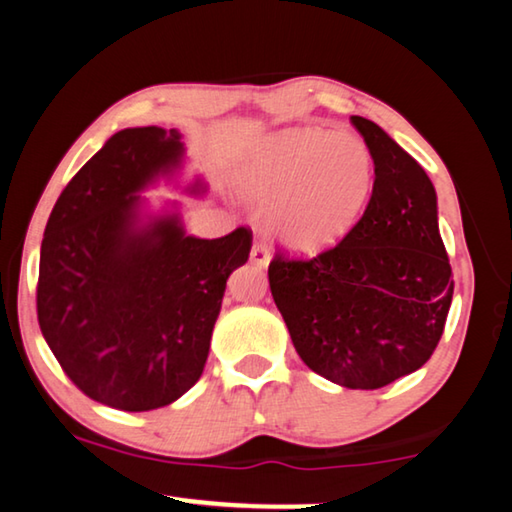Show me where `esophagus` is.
<instances>
[{
  "label": "esophagus",
  "instance_id": "esophagus-1",
  "mask_svg": "<svg viewBox=\"0 0 512 512\" xmlns=\"http://www.w3.org/2000/svg\"><path fill=\"white\" fill-rule=\"evenodd\" d=\"M250 262L266 268L268 262H271V250H268V246L262 244V241H255L253 248H250Z\"/></svg>",
  "mask_w": 512,
  "mask_h": 512
}]
</instances>
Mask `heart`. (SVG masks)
<instances>
[{"mask_svg":"<svg viewBox=\"0 0 512 512\" xmlns=\"http://www.w3.org/2000/svg\"><path fill=\"white\" fill-rule=\"evenodd\" d=\"M250 196L268 203V225L289 248L339 244L366 212L375 185L370 146L352 133L298 128L259 146L239 171Z\"/></svg>","mask_w":512,"mask_h":512,"instance_id":"b5f03b06","label":"heart"}]
</instances>
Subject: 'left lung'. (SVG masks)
<instances>
[{"instance_id": "8db88e82", "label": "left lung", "mask_w": 512, "mask_h": 512, "mask_svg": "<svg viewBox=\"0 0 512 512\" xmlns=\"http://www.w3.org/2000/svg\"><path fill=\"white\" fill-rule=\"evenodd\" d=\"M350 121L375 158L366 212L316 257L275 253L268 284L300 359L334 384L375 391L429 361L454 280L429 176L375 121Z\"/></svg>"}]
</instances>
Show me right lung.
Masks as SVG:
<instances>
[{"mask_svg": "<svg viewBox=\"0 0 512 512\" xmlns=\"http://www.w3.org/2000/svg\"><path fill=\"white\" fill-rule=\"evenodd\" d=\"M176 128H124L69 180L40 246L38 323L65 375L119 411L176 402L203 375L225 282L253 232L187 235L137 194L185 158ZM198 189V185H194Z\"/></svg>", "mask_w": 512, "mask_h": 512, "instance_id": "obj_1", "label": "right lung"}]
</instances>
